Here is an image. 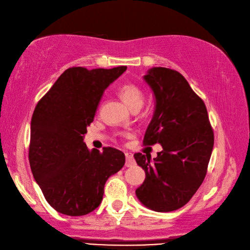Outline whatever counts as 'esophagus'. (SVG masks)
Here are the masks:
<instances>
[{
  "label": "esophagus",
  "mask_w": 250,
  "mask_h": 250,
  "mask_svg": "<svg viewBox=\"0 0 250 250\" xmlns=\"http://www.w3.org/2000/svg\"><path fill=\"white\" fill-rule=\"evenodd\" d=\"M125 156H126V166H127V167H131V166H133L135 164L132 153L126 152Z\"/></svg>",
  "instance_id": "esophagus-1"
}]
</instances>
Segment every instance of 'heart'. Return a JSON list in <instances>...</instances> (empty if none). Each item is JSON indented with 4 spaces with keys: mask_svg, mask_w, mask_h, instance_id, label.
I'll return each instance as SVG.
<instances>
[{
    "mask_svg": "<svg viewBox=\"0 0 250 250\" xmlns=\"http://www.w3.org/2000/svg\"><path fill=\"white\" fill-rule=\"evenodd\" d=\"M119 94L130 109L141 107L144 102V95L140 87L134 84H124L119 88Z\"/></svg>",
    "mask_w": 250,
    "mask_h": 250,
    "instance_id": "b5f03b06",
    "label": "heart"
}]
</instances>
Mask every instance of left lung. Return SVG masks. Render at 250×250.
Segmentation results:
<instances>
[{"label": "left lung", "mask_w": 250, "mask_h": 250, "mask_svg": "<svg viewBox=\"0 0 250 250\" xmlns=\"http://www.w3.org/2000/svg\"><path fill=\"white\" fill-rule=\"evenodd\" d=\"M143 78L155 99L144 145L158 143L163 150L153 160L147 154H134L146 173L135 195L146 208L167 213L183 208L201 186L214 147V132L204 102L180 73L155 66Z\"/></svg>", "instance_id": "obj_1"}]
</instances>
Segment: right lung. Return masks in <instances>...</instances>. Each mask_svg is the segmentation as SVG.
Masks as SVG:
<instances>
[{
    "label": "right lung",
    "mask_w": 250,
    "mask_h": 250,
    "mask_svg": "<svg viewBox=\"0 0 250 250\" xmlns=\"http://www.w3.org/2000/svg\"><path fill=\"white\" fill-rule=\"evenodd\" d=\"M127 66L70 67L37 103L31 120L29 162L44 198L58 213L83 216L100 206L106 180L123 168L118 149L89 150L83 142L104 90Z\"/></svg>",
    "instance_id": "right-lung-1"
}]
</instances>
